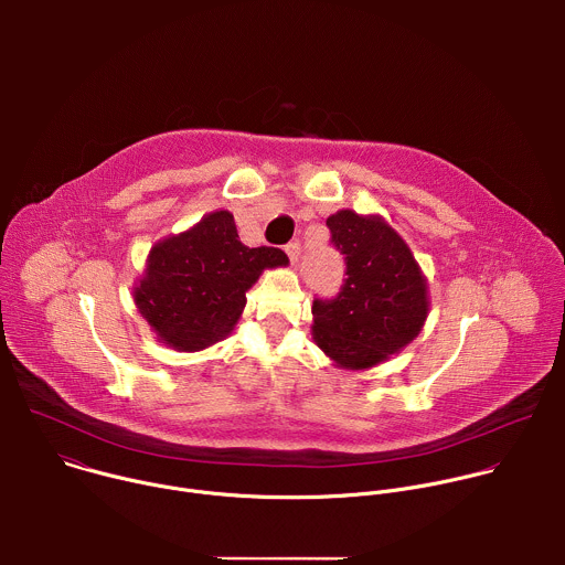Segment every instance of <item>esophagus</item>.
I'll return each mask as SVG.
<instances>
[{"instance_id": "obj_1", "label": "esophagus", "mask_w": 565, "mask_h": 565, "mask_svg": "<svg viewBox=\"0 0 565 565\" xmlns=\"http://www.w3.org/2000/svg\"><path fill=\"white\" fill-rule=\"evenodd\" d=\"M284 250H286V255H288L290 264L295 266V264L299 262V255H301V246H299V241H290V244H288Z\"/></svg>"}]
</instances>
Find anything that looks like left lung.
Masks as SVG:
<instances>
[{
  "instance_id": "obj_1",
  "label": "left lung",
  "mask_w": 565,
  "mask_h": 565,
  "mask_svg": "<svg viewBox=\"0 0 565 565\" xmlns=\"http://www.w3.org/2000/svg\"><path fill=\"white\" fill-rule=\"evenodd\" d=\"M327 225L347 279L335 297H315L312 340L340 366L369 369L420 333L427 281L409 246L380 216L342 210Z\"/></svg>"
}]
</instances>
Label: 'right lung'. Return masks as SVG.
<instances>
[{
	"instance_id": "obj_1",
	"label": "right lung",
	"mask_w": 565,
	"mask_h": 565,
	"mask_svg": "<svg viewBox=\"0 0 565 565\" xmlns=\"http://www.w3.org/2000/svg\"><path fill=\"white\" fill-rule=\"evenodd\" d=\"M286 264L279 248L241 244L234 216L218 210L151 248L134 301L166 344L201 351L234 329L262 270Z\"/></svg>"
}]
</instances>
